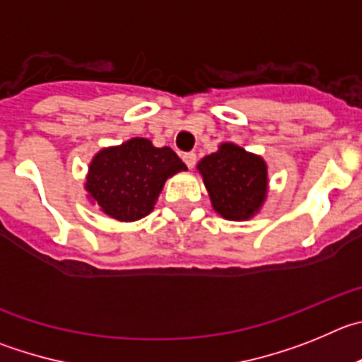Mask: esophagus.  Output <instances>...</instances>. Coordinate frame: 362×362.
<instances>
[{
  "label": "esophagus",
  "instance_id": "esophagus-1",
  "mask_svg": "<svg viewBox=\"0 0 362 362\" xmlns=\"http://www.w3.org/2000/svg\"><path fill=\"white\" fill-rule=\"evenodd\" d=\"M182 160L185 162V165H187L189 169H193L194 164H197V153H193V151L184 153V155H182Z\"/></svg>",
  "mask_w": 362,
  "mask_h": 362
}]
</instances>
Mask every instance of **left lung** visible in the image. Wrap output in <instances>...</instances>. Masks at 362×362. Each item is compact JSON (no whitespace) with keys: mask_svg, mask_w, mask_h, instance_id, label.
Here are the masks:
<instances>
[{"mask_svg":"<svg viewBox=\"0 0 362 362\" xmlns=\"http://www.w3.org/2000/svg\"><path fill=\"white\" fill-rule=\"evenodd\" d=\"M213 209L226 220H249L267 197V164L262 157L226 142L198 162Z\"/></svg>","mask_w":362,"mask_h":362,"instance_id":"obj_1","label":"left lung"}]
</instances>
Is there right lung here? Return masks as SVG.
I'll use <instances>...</instances> for the list:
<instances>
[{"label": "right lung", "mask_w": 362, "mask_h": 362, "mask_svg": "<svg viewBox=\"0 0 362 362\" xmlns=\"http://www.w3.org/2000/svg\"><path fill=\"white\" fill-rule=\"evenodd\" d=\"M185 169L171 148H155L135 136L100 149L90 162L84 187L104 214L135 221L151 213L165 180Z\"/></svg>", "instance_id": "add662e5"}]
</instances>
